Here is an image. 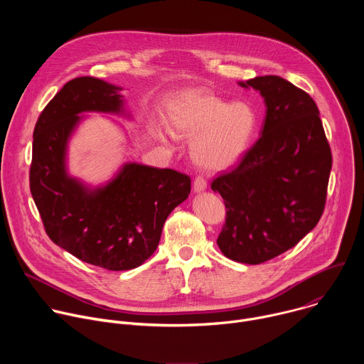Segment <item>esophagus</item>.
I'll return each instance as SVG.
<instances>
[{
    "label": "esophagus",
    "mask_w": 364,
    "mask_h": 364,
    "mask_svg": "<svg viewBox=\"0 0 364 364\" xmlns=\"http://www.w3.org/2000/svg\"><path fill=\"white\" fill-rule=\"evenodd\" d=\"M207 188V183L203 177H196L193 183V191L194 193H203Z\"/></svg>",
    "instance_id": "34e87169"
}]
</instances>
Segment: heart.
<instances>
[{
	"mask_svg": "<svg viewBox=\"0 0 364 364\" xmlns=\"http://www.w3.org/2000/svg\"><path fill=\"white\" fill-rule=\"evenodd\" d=\"M257 127V115L247 102L226 100L204 92L183 95L171 109L168 128L176 138L192 139L191 157L205 171H226L249 149ZM166 141V134L154 127Z\"/></svg>",
	"mask_w": 364,
	"mask_h": 364,
	"instance_id": "b5f03b06",
	"label": "heart"
}]
</instances>
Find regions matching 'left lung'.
Returning a JSON list of instances; mask_svg holds the SVG:
<instances>
[{"label":"left lung","instance_id":"left-lung-1","mask_svg":"<svg viewBox=\"0 0 364 364\" xmlns=\"http://www.w3.org/2000/svg\"><path fill=\"white\" fill-rule=\"evenodd\" d=\"M237 85L261 93L267 117L237 168L212 183L228 210L218 246L235 262L257 265L294 247L317 226L331 151L308 93L279 76Z\"/></svg>","mask_w":364,"mask_h":364}]
</instances>
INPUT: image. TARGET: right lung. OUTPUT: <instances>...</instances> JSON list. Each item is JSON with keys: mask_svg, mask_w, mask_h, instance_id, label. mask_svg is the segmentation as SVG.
Masks as SVG:
<instances>
[{"mask_svg": "<svg viewBox=\"0 0 364 364\" xmlns=\"http://www.w3.org/2000/svg\"><path fill=\"white\" fill-rule=\"evenodd\" d=\"M122 89L90 76L68 82L36 124L30 170L31 196L48 237L109 271L142 265L157 249L168 215L191 190L188 176L138 163L122 164L97 186L70 174L69 144L86 114L132 119Z\"/></svg>", "mask_w": 364, "mask_h": 364, "instance_id": "add662e5", "label": "right lung"}]
</instances>
